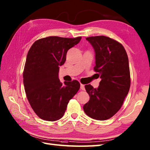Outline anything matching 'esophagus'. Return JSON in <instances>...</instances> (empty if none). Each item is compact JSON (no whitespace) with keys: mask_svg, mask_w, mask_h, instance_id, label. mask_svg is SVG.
I'll return each instance as SVG.
<instances>
[{"mask_svg":"<svg viewBox=\"0 0 150 150\" xmlns=\"http://www.w3.org/2000/svg\"><path fill=\"white\" fill-rule=\"evenodd\" d=\"M81 89L82 90H85V88H84V85L81 84Z\"/></svg>","mask_w":150,"mask_h":150,"instance_id":"1","label":"esophagus"}]
</instances>
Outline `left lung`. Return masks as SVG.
<instances>
[{"instance_id": "obj_1", "label": "left lung", "mask_w": 150, "mask_h": 150, "mask_svg": "<svg viewBox=\"0 0 150 150\" xmlns=\"http://www.w3.org/2000/svg\"><path fill=\"white\" fill-rule=\"evenodd\" d=\"M86 39L94 49V70L98 72L101 81L97 88L90 84L85 86L90 100L83 109L92 119L107 120L120 109L129 90L128 55L122 44L110 37L95 36Z\"/></svg>"}]
</instances>
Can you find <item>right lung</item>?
<instances>
[{"mask_svg":"<svg viewBox=\"0 0 150 150\" xmlns=\"http://www.w3.org/2000/svg\"><path fill=\"white\" fill-rule=\"evenodd\" d=\"M81 37H48L35 41L28 53L23 72L25 92L38 117L55 121L63 117L69 100L80 88L79 81L60 82L59 66L68 51L80 42Z\"/></svg>","mask_w":150,"mask_h":150,"instance_id":"add662e5","label":"right lung"}]
</instances>
